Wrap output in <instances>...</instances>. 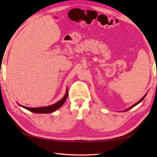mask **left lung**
Instances as JSON below:
<instances>
[{
  "mask_svg": "<svg viewBox=\"0 0 157 157\" xmlns=\"http://www.w3.org/2000/svg\"><path fill=\"white\" fill-rule=\"evenodd\" d=\"M146 95H147V94H146L145 95H144V96H143L142 98H141V99H140L139 101V102H137L136 103H135V104L134 105H132V106H131V107H129L128 109H125V110H124V111H128V110H129V109H131L132 108H133V107H135V106H136V105H137L138 104H139V103L140 102H142V101L143 100V99H144V98H145V96H146Z\"/></svg>",
  "mask_w": 157,
  "mask_h": 157,
  "instance_id": "8db88e82",
  "label": "left lung"
}]
</instances>
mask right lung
<instances>
[{"label":"right lung","mask_w":157,"mask_h":157,"mask_svg":"<svg viewBox=\"0 0 157 157\" xmlns=\"http://www.w3.org/2000/svg\"><path fill=\"white\" fill-rule=\"evenodd\" d=\"M68 98V89H66V94L64 95L62 99L58 101L56 103L53 104L52 105L50 106H47V107H36V108H32V107H25V106H22L19 104V106L22 107L23 108L25 109L30 111H32L33 113H52L54 112V111H56L58 109L60 108L63 105V103L66 102V99Z\"/></svg>","instance_id":"right-lung-1"}]
</instances>
